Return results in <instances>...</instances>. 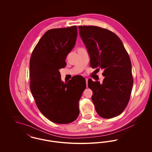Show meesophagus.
Segmentation results:
<instances>
[{
    "instance_id": "esophagus-1",
    "label": "esophagus",
    "mask_w": 152,
    "mask_h": 152,
    "mask_svg": "<svg viewBox=\"0 0 152 152\" xmlns=\"http://www.w3.org/2000/svg\"><path fill=\"white\" fill-rule=\"evenodd\" d=\"M86 84H87V87H88V79L86 78Z\"/></svg>"
}]
</instances>
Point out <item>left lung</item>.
<instances>
[{
	"mask_svg": "<svg viewBox=\"0 0 152 152\" xmlns=\"http://www.w3.org/2000/svg\"><path fill=\"white\" fill-rule=\"evenodd\" d=\"M79 29L90 65L98 71L104 69L102 84L88 79L95 109L104 118L118 116L128 104L133 84L129 55L120 39L108 29L93 26H79Z\"/></svg>",
	"mask_w": 152,
	"mask_h": 152,
	"instance_id": "8db88e82",
	"label": "left lung"
}]
</instances>
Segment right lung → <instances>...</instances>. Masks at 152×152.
Here are the masks:
<instances>
[{"instance_id":"1","label":"right lung","mask_w":152,"mask_h":152,"mask_svg":"<svg viewBox=\"0 0 152 152\" xmlns=\"http://www.w3.org/2000/svg\"><path fill=\"white\" fill-rule=\"evenodd\" d=\"M76 26L47 31L36 44L30 61V90L39 110L56 124H68L79 116V101L86 88L85 79L73 76L65 83L59 70L75 45Z\"/></svg>"}]
</instances>
